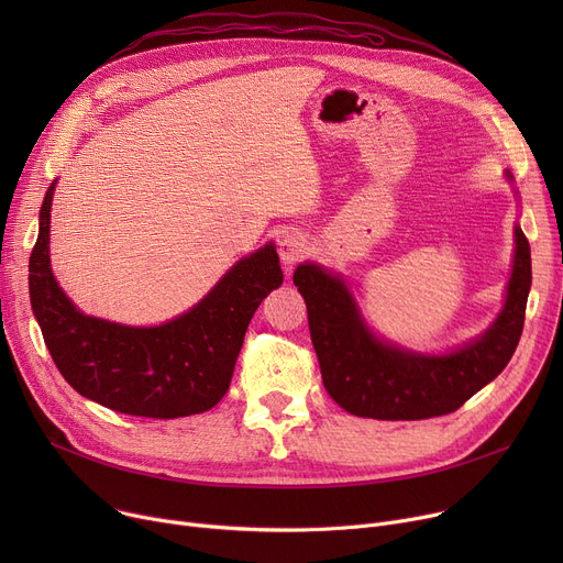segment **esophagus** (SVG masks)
<instances>
[{"label":"esophagus","instance_id":"34e87169","mask_svg":"<svg viewBox=\"0 0 563 563\" xmlns=\"http://www.w3.org/2000/svg\"><path fill=\"white\" fill-rule=\"evenodd\" d=\"M278 253H280L283 264H287V266H294L297 262H301L306 257V253H308L306 234L299 232V230L285 232L283 240L278 242Z\"/></svg>","mask_w":563,"mask_h":563}]
</instances>
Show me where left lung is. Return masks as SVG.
I'll use <instances>...</instances> for the list:
<instances>
[{"label": "left lung", "mask_w": 563, "mask_h": 563, "mask_svg": "<svg viewBox=\"0 0 563 563\" xmlns=\"http://www.w3.org/2000/svg\"><path fill=\"white\" fill-rule=\"evenodd\" d=\"M511 180V173H507ZM327 393L351 416L427 420L448 416L479 393L511 361L520 342L531 287V253L516 225L507 301L493 327L465 346L427 356L380 342L365 323L346 283L306 262L294 272Z\"/></svg>", "instance_id": "obj_1"}]
</instances>
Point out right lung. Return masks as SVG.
Segmentation results:
<instances>
[{
	"label": "right lung",
	"instance_id": "obj_1",
	"mask_svg": "<svg viewBox=\"0 0 563 563\" xmlns=\"http://www.w3.org/2000/svg\"><path fill=\"white\" fill-rule=\"evenodd\" d=\"M54 185L29 257V297L56 369L81 397L128 416L173 420L217 406L257 306L283 283L274 244L236 262L189 312L162 327H123L79 312L52 276Z\"/></svg>",
	"mask_w": 563,
	"mask_h": 563
}]
</instances>
